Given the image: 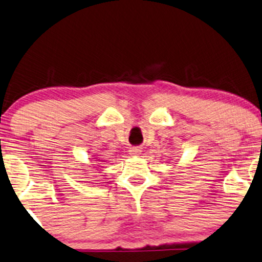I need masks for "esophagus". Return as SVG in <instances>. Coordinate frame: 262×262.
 Listing matches in <instances>:
<instances>
[{
	"mask_svg": "<svg viewBox=\"0 0 262 262\" xmlns=\"http://www.w3.org/2000/svg\"><path fill=\"white\" fill-rule=\"evenodd\" d=\"M141 151L142 150L140 149V148H137V147H132L131 149H130V153L134 154V156H137V154H140Z\"/></svg>",
	"mask_w": 262,
	"mask_h": 262,
	"instance_id": "obj_1",
	"label": "esophagus"
}]
</instances>
